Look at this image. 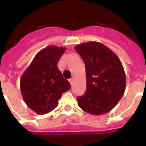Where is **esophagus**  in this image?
I'll return each mask as SVG.
<instances>
[{"label":"esophagus","mask_w":146,"mask_h":146,"mask_svg":"<svg viewBox=\"0 0 146 146\" xmlns=\"http://www.w3.org/2000/svg\"><path fill=\"white\" fill-rule=\"evenodd\" d=\"M69 82H70V84L72 85H73V82H74V79H73V78H70V79L69 80Z\"/></svg>","instance_id":"esophagus-1"}]
</instances>
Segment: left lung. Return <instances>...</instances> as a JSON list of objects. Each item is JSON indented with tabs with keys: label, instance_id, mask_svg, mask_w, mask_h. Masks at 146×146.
<instances>
[{
	"label": "left lung",
	"instance_id": "8db88e82",
	"mask_svg": "<svg viewBox=\"0 0 146 146\" xmlns=\"http://www.w3.org/2000/svg\"><path fill=\"white\" fill-rule=\"evenodd\" d=\"M75 50L86 65L87 83L84 95L77 97L78 105L91 115L108 113L119 102L126 88L121 60L99 42L81 44Z\"/></svg>",
	"mask_w": 146,
	"mask_h": 146
}]
</instances>
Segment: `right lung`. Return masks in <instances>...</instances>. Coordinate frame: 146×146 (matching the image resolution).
<instances>
[{
    "instance_id": "right-lung-1",
    "label": "right lung",
    "mask_w": 146,
    "mask_h": 146,
    "mask_svg": "<svg viewBox=\"0 0 146 146\" xmlns=\"http://www.w3.org/2000/svg\"><path fill=\"white\" fill-rule=\"evenodd\" d=\"M65 48L48 47L36 54L20 80V90L28 108L40 115L58 106L62 94L71 86L58 68Z\"/></svg>"
}]
</instances>
